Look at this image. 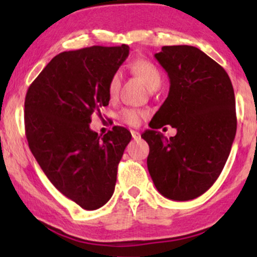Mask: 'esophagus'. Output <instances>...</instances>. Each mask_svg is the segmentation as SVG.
<instances>
[{"label": "esophagus", "mask_w": 257, "mask_h": 257, "mask_svg": "<svg viewBox=\"0 0 257 257\" xmlns=\"http://www.w3.org/2000/svg\"><path fill=\"white\" fill-rule=\"evenodd\" d=\"M131 133H132V137H133V139H134V140H139V139H140V138H141L140 133H139V132H135V131H131Z\"/></svg>", "instance_id": "obj_1"}]
</instances>
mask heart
I'll use <instances>...</instances> for the list:
<instances>
[{"instance_id": "b5f03b06", "label": "heart", "mask_w": 257, "mask_h": 257, "mask_svg": "<svg viewBox=\"0 0 257 257\" xmlns=\"http://www.w3.org/2000/svg\"><path fill=\"white\" fill-rule=\"evenodd\" d=\"M129 67H131L133 75H135L139 79H141L150 90H156L157 88H159V85L162 83V73L158 70V67L153 63H151V61L144 60V59H138V60L133 61ZM119 87L120 75L119 72H114L111 76L107 84L108 96L110 98H116V95L118 94ZM144 116H146L145 111L132 107L123 108L118 113V118L123 123L129 125H138Z\"/></svg>"}]
</instances>
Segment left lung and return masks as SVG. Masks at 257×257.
<instances>
[{"label":"left lung","instance_id":"obj_1","mask_svg":"<svg viewBox=\"0 0 257 257\" xmlns=\"http://www.w3.org/2000/svg\"><path fill=\"white\" fill-rule=\"evenodd\" d=\"M155 58L169 76V94L141 138L150 146L147 168L162 196L194 199L225 167L237 131L232 82L216 61L192 46H164ZM177 129L169 139L157 129Z\"/></svg>","mask_w":257,"mask_h":257}]
</instances>
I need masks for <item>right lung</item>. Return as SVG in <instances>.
Segmentation results:
<instances>
[{
	"mask_svg": "<svg viewBox=\"0 0 257 257\" xmlns=\"http://www.w3.org/2000/svg\"><path fill=\"white\" fill-rule=\"evenodd\" d=\"M128 54L126 44L60 53L25 96L32 155L49 181L85 210L99 209L112 197L118 163L132 139L123 126L102 138L89 128L91 114L108 105V81Z\"/></svg>",
	"mask_w": 257,
	"mask_h": 257,
	"instance_id": "1",
	"label": "right lung"
}]
</instances>
